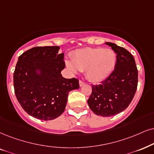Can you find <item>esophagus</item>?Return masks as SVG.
Returning a JSON list of instances; mask_svg holds the SVG:
<instances>
[{
    "label": "esophagus",
    "instance_id": "1",
    "mask_svg": "<svg viewBox=\"0 0 154 154\" xmlns=\"http://www.w3.org/2000/svg\"><path fill=\"white\" fill-rule=\"evenodd\" d=\"M79 86L80 87H82V86H83L84 85H85V82H84L82 81V80H79Z\"/></svg>",
    "mask_w": 154,
    "mask_h": 154
}]
</instances>
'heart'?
<instances>
[{
    "mask_svg": "<svg viewBox=\"0 0 154 154\" xmlns=\"http://www.w3.org/2000/svg\"><path fill=\"white\" fill-rule=\"evenodd\" d=\"M72 63L67 66L74 72L86 70L87 77L91 82H98L110 75L116 63V53L110 49L85 48L72 54Z\"/></svg>",
    "mask_w": 154,
    "mask_h": 154,
    "instance_id": "heart-1",
    "label": "heart"
}]
</instances>
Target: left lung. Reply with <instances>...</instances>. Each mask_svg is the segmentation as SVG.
Returning a JSON list of instances; mask_svg holds the SVG:
<instances>
[{"mask_svg":"<svg viewBox=\"0 0 154 154\" xmlns=\"http://www.w3.org/2000/svg\"><path fill=\"white\" fill-rule=\"evenodd\" d=\"M116 53L115 69L100 85H91L87 103L97 115L112 116L123 112L133 100L138 85V69L133 55L125 48L106 42Z\"/></svg>","mask_w":154,"mask_h":154,"instance_id":"1","label":"left lung"}]
</instances>
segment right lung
Returning <instances> with one entry per match:
<instances>
[{
  "mask_svg": "<svg viewBox=\"0 0 154 154\" xmlns=\"http://www.w3.org/2000/svg\"><path fill=\"white\" fill-rule=\"evenodd\" d=\"M60 47H35L21 54L13 74L15 94L29 115L40 120H52L65 111L69 92L79 89L77 78L65 79L64 54ZM39 70L40 74L36 73Z\"/></svg>",
  "mask_w": 154,
  "mask_h": 154,
  "instance_id": "1",
  "label": "right lung"
}]
</instances>
